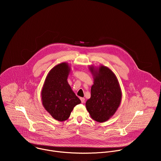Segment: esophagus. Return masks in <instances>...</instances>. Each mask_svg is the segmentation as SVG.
<instances>
[{
	"instance_id": "esophagus-1",
	"label": "esophagus",
	"mask_w": 161,
	"mask_h": 161,
	"mask_svg": "<svg viewBox=\"0 0 161 161\" xmlns=\"http://www.w3.org/2000/svg\"><path fill=\"white\" fill-rule=\"evenodd\" d=\"M80 100H81V103H85V98H83V97H81V98H80Z\"/></svg>"
}]
</instances>
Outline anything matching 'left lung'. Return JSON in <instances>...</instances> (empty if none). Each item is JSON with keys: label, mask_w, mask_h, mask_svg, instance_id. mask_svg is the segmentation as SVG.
<instances>
[{"label": "left lung", "mask_w": 161, "mask_h": 161, "mask_svg": "<svg viewBox=\"0 0 161 161\" xmlns=\"http://www.w3.org/2000/svg\"><path fill=\"white\" fill-rule=\"evenodd\" d=\"M90 69L94 76V82L86 108L92 119L104 122L113 115L120 104V87L116 76L107 67L102 65L98 71H95L93 67Z\"/></svg>", "instance_id": "obj_1"}]
</instances>
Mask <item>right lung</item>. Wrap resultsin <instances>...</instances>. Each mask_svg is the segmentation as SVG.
<instances>
[{"label": "right lung", "instance_id": "obj_1", "mask_svg": "<svg viewBox=\"0 0 161 161\" xmlns=\"http://www.w3.org/2000/svg\"><path fill=\"white\" fill-rule=\"evenodd\" d=\"M69 71L67 63L55 66L48 74L41 92L43 106L53 118L61 122L69 117L74 107L81 103L67 83Z\"/></svg>", "mask_w": 161, "mask_h": 161}]
</instances>
